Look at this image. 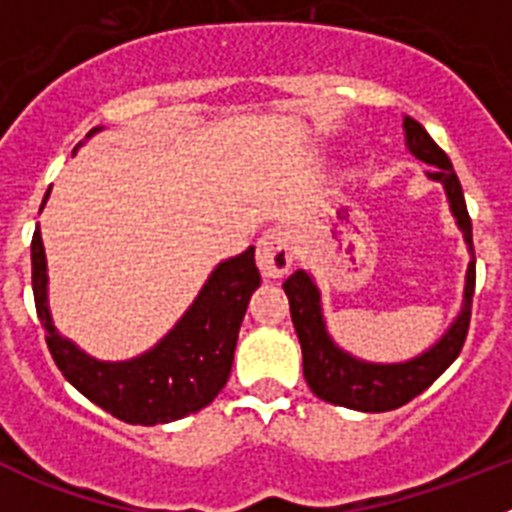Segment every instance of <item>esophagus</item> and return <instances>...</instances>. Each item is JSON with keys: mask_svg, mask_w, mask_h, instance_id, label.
Wrapping results in <instances>:
<instances>
[{"mask_svg": "<svg viewBox=\"0 0 512 512\" xmlns=\"http://www.w3.org/2000/svg\"><path fill=\"white\" fill-rule=\"evenodd\" d=\"M256 264L261 274L269 279L284 277L289 266L295 264V248H292V235L287 230L271 228L259 238V251H256Z\"/></svg>", "mask_w": 512, "mask_h": 512, "instance_id": "obj_1", "label": "esophagus"}]
</instances>
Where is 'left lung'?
Returning <instances> with one entry per match:
<instances>
[{"label":"left lung","instance_id":"obj_1","mask_svg":"<svg viewBox=\"0 0 512 512\" xmlns=\"http://www.w3.org/2000/svg\"><path fill=\"white\" fill-rule=\"evenodd\" d=\"M402 128H405L408 151L433 166L431 171H425L428 179L441 182L446 189L451 215L456 217V225L464 233L469 256H472L467 269V284H464V302H461V310L451 328L415 359L400 361V364H374V361L356 359L330 338L323 320V307H320V289L307 271L297 269L282 284L284 292H287L292 323H295L297 338H300L302 372H305L310 390L320 400L341 405V408L361 410V413H387V410L402 408L405 402L428 390L461 354V346L467 341L469 318H472L477 269H474L472 220H469L459 176H456L449 156L433 143V138L425 133L418 120L405 115Z\"/></svg>","mask_w":512,"mask_h":512}]
</instances>
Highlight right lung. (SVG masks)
<instances>
[{
    "mask_svg": "<svg viewBox=\"0 0 512 512\" xmlns=\"http://www.w3.org/2000/svg\"><path fill=\"white\" fill-rule=\"evenodd\" d=\"M48 194L51 189L45 192L43 205ZM30 256L35 310L48 333V351L63 377L94 405L125 423L156 425L207 408L223 390L248 300L261 284L253 246L220 261L182 320L151 351L128 361L92 359L58 333L48 310V266L40 228L33 233Z\"/></svg>",
    "mask_w": 512,
    "mask_h": 512,
    "instance_id": "1",
    "label": "right lung"
}]
</instances>
